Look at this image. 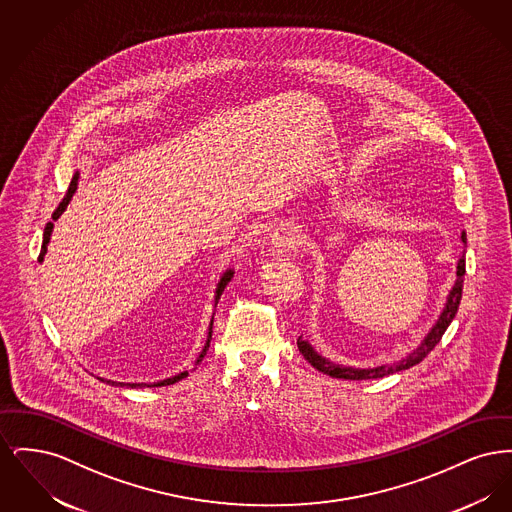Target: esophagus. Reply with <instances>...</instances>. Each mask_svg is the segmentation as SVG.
Segmentation results:
<instances>
[{"instance_id": "esophagus-1", "label": "esophagus", "mask_w": 512, "mask_h": 512, "mask_svg": "<svg viewBox=\"0 0 512 512\" xmlns=\"http://www.w3.org/2000/svg\"><path fill=\"white\" fill-rule=\"evenodd\" d=\"M295 244H297V234H295V230L290 228V226H284V228H280L278 232L272 234V247L280 255L282 253H290Z\"/></svg>"}]
</instances>
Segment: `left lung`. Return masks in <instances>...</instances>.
<instances>
[{
	"instance_id": "8db88e82",
	"label": "left lung",
	"mask_w": 512,
	"mask_h": 512,
	"mask_svg": "<svg viewBox=\"0 0 512 512\" xmlns=\"http://www.w3.org/2000/svg\"><path fill=\"white\" fill-rule=\"evenodd\" d=\"M461 242L466 245V232H461ZM464 251L463 255L459 257L457 261V278H455V284L453 288L447 293V299H445V305L439 313L438 320L432 324V328L428 330V334L420 340L418 347L413 349L411 353H407L401 361H395V363H386V365L368 366V368H357V366H345L340 363H332L330 359L322 357L320 353H317V349L309 343L307 340H303L299 336L297 340V347L301 351V355L311 363V366H315L317 370H320L322 374H328L332 378H341V380H372V378H384L388 374L393 372H399V370H407L411 366L418 365L436 345H438L441 336L445 334L447 326L451 324V320L457 315L459 311V303H461V297H463V282H464Z\"/></svg>"
}]
</instances>
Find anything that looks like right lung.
Masks as SVG:
<instances>
[{
    "mask_svg": "<svg viewBox=\"0 0 512 512\" xmlns=\"http://www.w3.org/2000/svg\"><path fill=\"white\" fill-rule=\"evenodd\" d=\"M78 178H80V172L76 171L73 174V180H71V184H69V190H67V194L63 197V201L59 203V207L53 211V215H51V222L46 224V228H44V242H42V251H40V257H38V263H44V257H46V253H48V245L49 240H51V234H53V222L59 219L63 213H65V209H67V205L71 203V199H73V195L76 194V188H78ZM234 278V268H226L222 274H220V280L217 282V288H215V303H213V307H217V303H219L220 295L224 292V288H226V284L230 282ZM215 315V313H213ZM211 336H213V317H211V322H209V330H207V340L203 343V349L199 351V355H197V359H195V365H199L201 361H203V357H205V353H207V349H209V343H211ZM188 376V370H184V372H180V374H174L171 378H165V380H157V382H153V384H144V382H140V384H124V382H111V380H103V378H99L101 382H107V384H111V386H130V388H161V386H171V384H176V382H180L182 378H186Z\"/></svg>",
    "mask_w": 512,
    "mask_h": 512,
    "instance_id": "1",
    "label": "right lung"
}]
</instances>
